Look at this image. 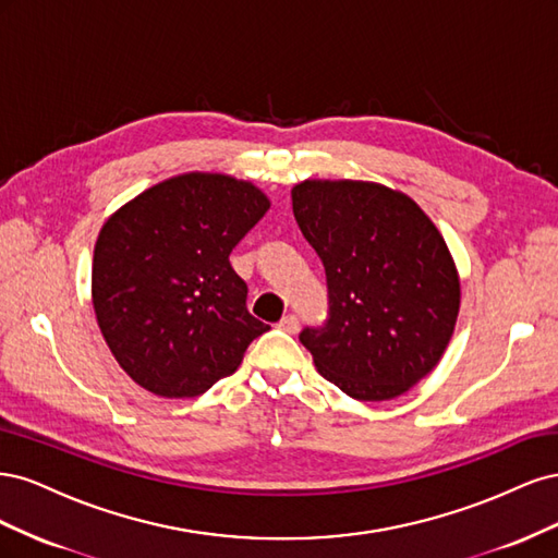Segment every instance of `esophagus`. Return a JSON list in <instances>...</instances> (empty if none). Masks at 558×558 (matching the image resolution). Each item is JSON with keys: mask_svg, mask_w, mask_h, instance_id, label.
Masks as SVG:
<instances>
[{"mask_svg": "<svg viewBox=\"0 0 558 558\" xmlns=\"http://www.w3.org/2000/svg\"><path fill=\"white\" fill-rule=\"evenodd\" d=\"M279 328L281 330H286V332H298V328H300V318L295 316V314H289V316H283L281 320H279Z\"/></svg>", "mask_w": 558, "mask_h": 558, "instance_id": "obj_1", "label": "esophagus"}]
</instances>
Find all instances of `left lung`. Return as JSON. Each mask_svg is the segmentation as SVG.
Masks as SVG:
<instances>
[{
    "instance_id": "1",
    "label": "left lung",
    "mask_w": 558,
    "mask_h": 558,
    "mask_svg": "<svg viewBox=\"0 0 558 558\" xmlns=\"http://www.w3.org/2000/svg\"><path fill=\"white\" fill-rule=\"evenodd\" d=\"M291 197L328 281L326 324L300 332L316 369L363 402L410 391L442 359L461 307L440 230L373 181L307 179Z\"/></svg>"
}]
</instances>
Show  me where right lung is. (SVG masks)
<instances>
[{
    "instance_id": "obj_1",
    "label": "right lung",
    "mask_w": 558,
    "mask_h": 558,
    "mask_svg": "<svg viewBox=\"0 0 558 558\" xmlns=\"http://www.w3.org/2000/svg\"><path fill=\"white\" fill-rule=\"evenodd\" d=\"M269 199L248 181L191 172L107 218L93 256V307L125 373L162 398H195L240 367L269 330L246 310L230 253Z\"/></svg>"
}]
</instances>
